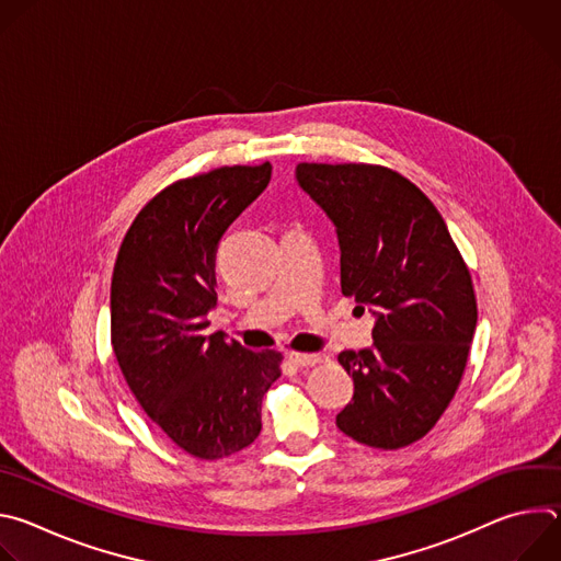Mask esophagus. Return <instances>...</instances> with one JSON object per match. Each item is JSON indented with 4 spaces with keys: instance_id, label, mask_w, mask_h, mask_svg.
<instances>
[{
    "instance_id": "esophagus-1",
    "label": "esophagus",
    "mask_w": 561,
    "mask_h": 561,
    "mask_svg": "<svg viewBox=\"0 0 561 561\" xmlns=\"http://www.w3.org/2000/svg\"><path fill=\"white\" fill-rule=\"evenodd\" d=\"M288 359L295 364V366H314V364H322L327 357L324 355H308V353H288Z\"/></svg>"
}]
</instances>
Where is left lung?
Here are the masks:
<instances>
[{
    "mask_svg": "<svg viewBox=\"0 0 561 561\" xmlns=\"http://www.w3.org/2000/svg\"><path fill=\"white\" fill-rule=\"evenodd\" d=\"M299 186L333 219L342 293L375 306L373 348L344 351L355 394L337 428L397 450L422 439L463 377L477 327L468 266L435 204L379 164H299Z\"/></svg>",
    "mask_w": 561,
    "mask_h": 561,
    "instance_id": "obj_1",
    "label": "left lung"
}]
</instances>
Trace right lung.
I'll return each mask as SVG.
<instances>
[{
  "instance_id": "1",
  "label": "right lung",
  "mask_w": 561,
  "mask_h": 561,
  "mask_svg": "<svg viewBox=\"0 0 561 561\" xmlns=\"http://www.w3.org/2000/svg\"><path fill=\"white\" fill-rule=\"evenodd\" d=\"M273 167H221L159 191L133 219L111 282V344L144 413L182 450L221 459L262 431L282 353L208 335L215 255Z\"/></svg>"
}]
</instances>
